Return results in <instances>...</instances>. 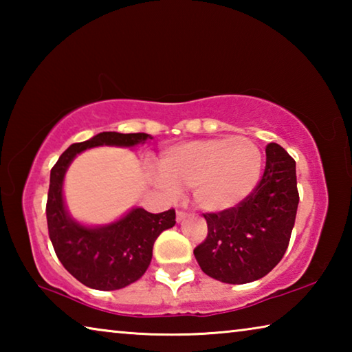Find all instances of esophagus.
<instances>
[{"instance_id": "1", "label": "esophagus", "mask_w": 352, "mask_h": 352, "mask_svg": "<svg viewBox=\"0 0 352 352\" xmlns=\"http://www.w3.org/2000/svg\"><path fill=\"white\" fill-rule=\"evenodd\" d=\"M186 216H188V212H186V211L178 210V211H177V222H182V220L186 219Z\"/></svg>"}]
</instances>
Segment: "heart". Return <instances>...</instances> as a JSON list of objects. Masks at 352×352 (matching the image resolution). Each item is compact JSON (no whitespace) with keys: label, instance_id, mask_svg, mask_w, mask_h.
I'll return each instance as SVG.
<instances>
[{"label":"heart","instance_id":"b5f03b06","mask_svg":"<svg viewBox=\"0 0 352 352\" xmlns=\"http://www.w3.org/2000/svg\"><path fill=\"white\" fill-rule=\"evenodd\" d=\"M158 184L170 195L192 188L194 200L205 211H223L247 197L262 169L259 147L245 136L183 142L166 148L160 158Z\"/></svg>","mask_w":352,"mask_h":352}]
</instances>
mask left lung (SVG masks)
Instances as JSON below:
<instances>
[{
  "label": "left lung",
  "mask_w": 352,
  "mask_h": 352,
  "mask_svg": "<svg viewBox=\"0 0 352 352\" xmlns=\"http://www.w3.org/2000/svg\"><path fill=\"white\" fill-rule=\"evenodd\" d=\"M300 194L295 160L270 142L265 169L241 204L205 212L206 239L194 248L200 269L226 284H247L275 269L289 247Z\"/></svg>",
  "instance_id": "1"
}]
</instances>
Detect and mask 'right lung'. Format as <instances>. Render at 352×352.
Returning <instances> with one entry per match:
<instances>
[{
    "mask_svg": "<svg viewBox=\"0 0 352 352\" xmlns=\"http://www.w3.org/2000/svg\"><path fill=\"white\" fill-rule=\"evenodd\" d=\"M151 138L147 133L102 132L91 140L76 142L65 151L51 169L46 201L50 239L58 261L87 287L116 290L144 275L152 259L157 237L175 225V210L160 214L135 208L121 220L99 228H87L68 216L62 184L69 163L77 153L96 146L132 147Z\"/></svg>",
    "mask_w": 352,
    "mask_h": 352,
    "instance_id": "add662e5",
    "label": "right lung"
}]
</instances>
